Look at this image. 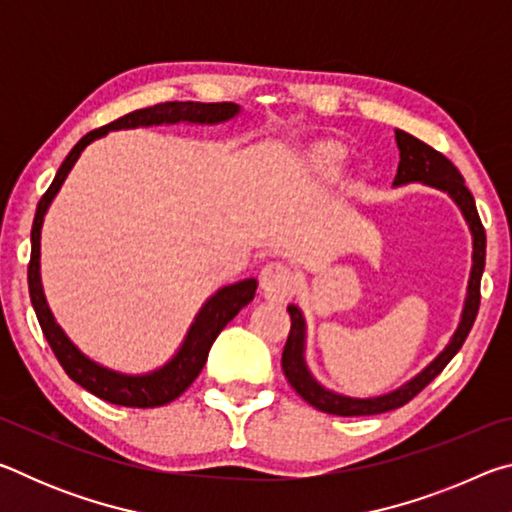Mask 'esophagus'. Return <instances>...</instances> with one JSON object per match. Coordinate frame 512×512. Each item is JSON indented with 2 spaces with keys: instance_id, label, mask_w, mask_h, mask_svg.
Here are the masks:
<instances>
[{
  "instance_id": "obj_1",
  "label": "esophagus",
  "mask_w": 512,
  "mask_h": 512,
  "mask_svg": "<svg viewBox=\"0 0 512 512\" xmlns=\"http://www.w3.org/2000/svg\"><path fill=\"white\" fill-rule=\"evenodd\" d=\"M300 275L284 262H268L259 273V287L266 300L284 302L298 291Z\"/></svg>"
}]
</instances>
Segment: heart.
Segmentation results:
<instances>
[{"instance_id": "1", "label": "heart", "mask_w": 512, "mask_h": 512, "mask_svg": "<svg viewBox=\"0 0 512 512\" xmlns=\"http://www.w3.org/2000/svg\"><path fill=\"white\" fill-rule=\"evenodd\" d=\"M307 162H309V169L314 171L318 178H325V180L336 178L345 162V151H343V146L334 144V142L318 144L309 151Z\"/></svg>"}]
</instances>
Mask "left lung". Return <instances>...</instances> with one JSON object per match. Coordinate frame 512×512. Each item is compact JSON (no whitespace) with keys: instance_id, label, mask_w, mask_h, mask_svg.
Segmentation results:
<instances>
[{"instance_id":"8db88e82","label":"left lung","mask_w":512,"mask_h":512,"mask_svg":"<svg viewBox=\"0 0 512 512\" xmlns=\"http://www.w3.org/2000/svg\"><path fill=\"white\" fill-rule=\"evenodd\" d=\"M397 149H400V167H397L395 185L406 183H427L431 187H438L454 198L461 207L467 223H470L472 237H474V255H472V275H470V287H467V300L463 309L461 325H458L454 339L449 341L445 352L431 363L427 370H422L418 377L409 384L397 388L395 393L372 397V400H352V397H341L325 391L323 386H318L311 379L309 370L302 359V345H305V320L298 307H287L291 316V329L289 339L282 352V370L284 377L289 379L293 391H296L302 400L314 406V409L329 413V415H341V418H352V415H377L393 409H400L406 402H411L424 386H429L436 379L449 361L454 359V354L463 348V343L470 334V329L479 314L481 305V275L485 266V230L476 212L474 196L470 189L465 187V180L461 176L452 160H447L443 153L433 149V146L424 144L418 137H413L404 131H395Z\"/></svg>"}]
</instances>
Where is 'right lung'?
Instances as JSON below:
<instances>
[{
	"instance_id": "add662e5",
	"label": "right lung",
	"mask_w": 512,
	"mask_h": 512,
	"mask_svg": "<svg viewBox=\"0 0 512 512\" xmlns=\"http://www.w3.org/2000/svg\"><path fill=\"white\" fill-rule=\"evenodd\" d=\"M239 112V106L235 103H198V101H167L158 103V106L133 110L128 115L110 121L108 126L94 128L88 135H83L79 144L74 146L65 162L60 164L54 183L42 194L36 219H33L31 230V262H29V293L33 309H36L38 323L42 327L47 343L54 350L56 359L63 370L74 379L76 384L83 386L85 391L101 397L110 404L119 406H133V409H153V406H162L176 400L183 395L192 381L198 377V372L203 370L207 354L216 336L221 334V329L230 323L232 318L239 314V309H244L250 300L255 298L257 280H241L230 287H223L216 296L205 302L201 314L196 316L192 329H189L183 348L169 361L162 370L153 372V375L144 377H126L119 372H112L97 366V363L85 359L83 354L67 341L63 329L56 325L54 316L42 296L40 287V228L45 212L51 203V198L58 194L60 185L67 178L69 169L74 167V162L79 160L81 151L97 137H103L108 131H117V128H135V126H151V124H176V121H196V124H216V121H225L235 117Z\"/></svg>"
}]
</instances>
